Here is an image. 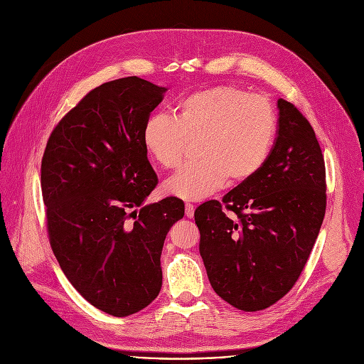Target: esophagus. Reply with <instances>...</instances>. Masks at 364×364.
I'll return each instance as SVG.
<instances>
[{"instance_id":"obj_1","label":"esophagus","mask_w":364,"mask_h":364,"mask_svg":"<svg viewBox=\"0 0 364 364\" xmlns=\"http://www.w3.org/2000/svg\"><path fill=\"white\" fill-rule=\"evenodd\" d=\"M193 215H195V206L192 203H186V217L193 218Z\"/></svg>"}]
</instances>
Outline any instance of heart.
I'll return each mask as SVG.
<instances>
[{
  "mask_svg": "<svg viewBox=\"0 0 364 364\" xmlns=\"http://www.w3.org/2000/svg\"><path fill=\"white\" fill-rule=\"evenodd\" d=\"M277 117L262 97L235 85L196 91L178 105L174 119L153 114L143 128V146L162 168L174 169L196 144L199 162L164 183V192L199 200L230 181L243 184L258 174L276 140Z\"/></svg>",
  "mask_w": 364,
  "mask_h": 364,
  "instance_id": "obj_1",
  "label": "heart"
}]
</instances>
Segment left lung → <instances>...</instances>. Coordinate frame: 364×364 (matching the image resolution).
<instances>
[{"label":"left lung","instance_id":"1","mask_svg":"<svg viewBox=\"0 0 364 364\" xmlns=\"http://www.w3.org/2000/svg\"><path fill=\"white\" fill-rule=\"evenodd\" d=\"M277 109V137L258 174L195 211L208 279L243 311L270 307L292 289L326 211V171L314 129L292 103L279 99ZM224 207L238 220L227 218Z\"/></svg>","mask_w":364,"mask_h":364}]
</instances>
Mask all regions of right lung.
<instances>
[{"label": "right lung", "mask_w": 364, "mask_h": 364, "mask_svg": "<svg viewBox=\"0 0 364 364\" xmlns=\"http://www.w3.org/2000/svg\"><path fill=\"white\" fill-rule=\"evenodd\" d=\"M165 91L137 76L102 84L57 124L43 156L53 252L73 288L114 317L158 296L164 242L184 215L177 198L144 205L158 177L143 128Z\"/></svg>", "instance_id": "obj_1"}]
</instances>
